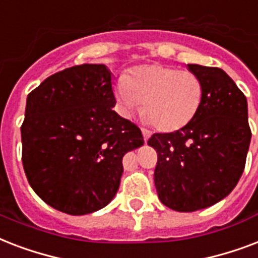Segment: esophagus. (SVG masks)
<instances>
[{
	"instance_id": "obj_1",
	"label": "esophagus",
	"mask_w": 258,
	"mask_h": 258,
	"mask_svg": "<svg viewBox=\"0 0 258 258\" xmlns=\"http://www.w3.org/2000/svg\"><path fill=\"white\" fill-rule=\"evenodd\" d=\"M142 134H143V139H145V142L149 141V138L151 137V133H150L147 128H142Z\"/></svg>"
}]
</instances>
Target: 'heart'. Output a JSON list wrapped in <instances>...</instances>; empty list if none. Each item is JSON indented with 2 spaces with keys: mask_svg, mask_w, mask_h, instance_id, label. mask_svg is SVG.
Wrapping results in <instances>:
<instances>
[{
  "mask_svg": "<svg viewBox=\"0 0 258 258\" xmlns=\"http://www.w3.org/2000/svg\"><path fill=\"white\" fill-rule=\"evenodd\" d=\"M117 100L124 113L142 107L143 116L157 130L169 133L190 123L204 96L200 78L188 71L153 64L135 68L120 78Z\"/></svg>",
  "mask_w": 258,
  "mask_h": 258,
  "instance_id": "b5f03b06",
  "label": "heart"
}]
</instances>
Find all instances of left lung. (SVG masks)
Masks as SVG:
<instances>
[{
    "mask_svg": "<svg viewBox=\"0 0 258 258\" xmlns=\"http://www.w3.org/2000/svg\"><path fill=\"white\" fill-rule=\"evenodd\" d=\"M204 96L190 123L174 133L154 134L147 145L158 162L154 182L159 200L176 212H196L220 202L245 169L252 131L248 103L236 83L217 67L188 64Z\"/></svg>",
    "mask_w": 258,
    "mask_h": 258,
    "instance_id": "1",
    "label": "left lung"
}]
</instances>
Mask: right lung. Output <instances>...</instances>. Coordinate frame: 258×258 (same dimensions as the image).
Returning <instances> with one entry per match:
<instances>
[{"label": "right lung", "instance_id": "right-lung-1", "mask_svg": "<svg viewBox=\"0 0 258 258\" xmlns=\"http://www.w3.org/2000/svg\"><path fill=\"white\" fill-rule=\"evenodd\" d=\"M115 104L103 64L60 71L28 95L22 166L34 192L58 212L83 216L107 206L119 188L124 154L145 143Z\"/></svg>", "mask_w": 258, "mask_h": 258}]
</instances>
